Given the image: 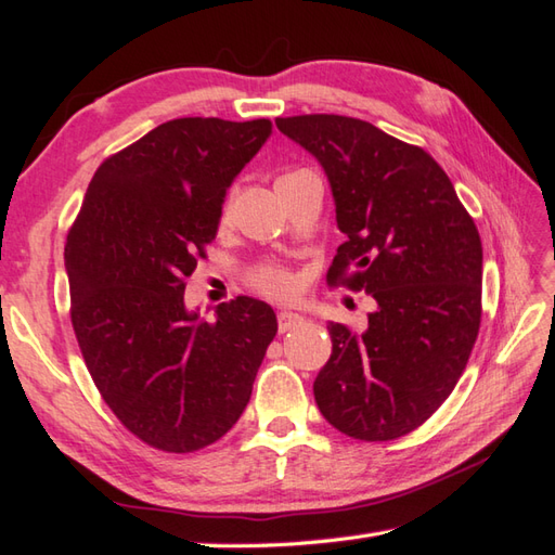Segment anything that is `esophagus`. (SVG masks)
<instances>
[{"instance_id": "34e87169", "label": "esophagus", "mask_w": 555, "mask_h": 555, "mask_svg": "<svg viewBox=\"0 0 555 555\" xmlns=\"http://www.w3.org/2000/svg\"><path fill=\"white\" fill-rule=\"evenodd\" d=\"M298 324H302V317H300V314L288 312V310L279 312V332H281V334L291 332V328H296Z\"/></svg>"}]
</instances>
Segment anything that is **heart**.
<instances>
[{
	"label": "heart",
	"instance_id": "heart-1",
	"mask_svg": "<svg viewBox=\"0 0 555 555\" xmlns=\"http://www.w3.org/2000/svg\"><path fill=\"white\" fill-rule=\"evenodd\" d=\"M300 171H291V173H284L279 176V181H286L291 179V176H296ZM231 221V199H227L221 207V215H219V223L221 227H227V223ZM253 286L257 291H262L264 296L269 298H276V300H284V298H291L293 293H296V279H293L288 271L284 269H274V267H264V269H257L253 274Z\"/></svg>",
	"mask_w": 555,
	"mask_h": 555
}]
</instances>
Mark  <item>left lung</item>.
<instances>
[{"mask_svg": "<svg viewBox=\"0 0 555 555\" xmlns=\"http://www.w3.org/2000/svg\"><path fill=\"white\" fill-rule=\"evenodd\" d=\"M322 164L346 233L332 284L374 298L370 324H328L332 358L314 400L360 441H391L451 396L481 322V241L446 171L427 152L338 114L276 119Z\"/></svg>", "mask_w": 555, "mask_h": 555, "instance_id": "left-lung-1", "label": "left lung"}]
</instances>
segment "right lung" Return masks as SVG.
<instances>
[{"label": "right lung", "mask_w": 555, "mask_h": 555, "mask_svg": "<svg viewBox=\"0 0 555 555\" xmlns=\"http://www.w3.org/2000/svg\"><path fill=\"white\" fill-rule=\"evenodd\" d=\"M271 121L188 116L152 128L92 176L68 231L70 324L82 360L128 431L169 453L227 434L276 336L271 305L238 296L205 322L183 300L223 197Z\"/></svg>", "instance_id": "right-lung-1"}]
</instances>
